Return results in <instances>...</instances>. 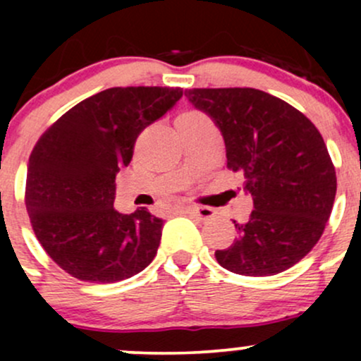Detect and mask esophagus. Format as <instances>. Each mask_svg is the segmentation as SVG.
Masks as SVG:
<instances>
[{
    "mask_svg": "<svg viewBox=\"0 0 361 361\" xmlns=\"http://www.w3.org/2000/svg\"><path fill=\"white\" fill-rule=\"evenodd\" d=\"M181 214H190V215H195L197 219H200V221H209V219L214 217V210L209 209V207H193V205H186V207H180Z\"/></svg>",
    "mask_w": 361,
    "mask_h": 361,
    "instance_id": "obj_1",
    "label": "esophagus"
}]
</instances>
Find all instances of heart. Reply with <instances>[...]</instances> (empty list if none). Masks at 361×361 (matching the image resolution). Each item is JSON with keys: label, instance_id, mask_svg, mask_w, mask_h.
<instances>
[{"label": "heart", "instance_id": "obj_1", "mask_svg": "<svg viewBox=\"0 0 361 361\" xmlns=\"http://www.w3.org/2000/svg\"><path fill=\"white\" fill-rule=\"evenodd\" d=\"M198 115L202 114H198V111H185V114L180 115V117H198Z\"/></svg>", "mask_w": 361, "mask_h": 361}]
</instances>
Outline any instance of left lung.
Instances as JSON below:
<instances>
[{"mask_svg":"<svg viewBox=\"0 0 361 361\" xmlns=\"http://www.w3.org/2000/svg\"><path fill=\"white\" fill-rule=\"evenodd\" d=\"M185 97L221 128L227 168L243 171L252 197L238 238L215 251L219 264L246 276H271L299 263L321 239L336 197V169L310 120L255 88H193Z\"/></svg>","mask_w":361,"mask_h":361,"instance_id":"left-lung-1","label":"left lung"}]
</instances>
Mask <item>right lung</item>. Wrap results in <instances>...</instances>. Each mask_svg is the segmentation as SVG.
Segmentation results:
<instances>
[{
    "label": "right lung",
    "instance_id": "obj_1",
    "mask_svg": "<svg viewBox=\"0 0 361 361\" xmlns=\"http://www.w3.org/2000/svg\"><path fill=\"white\" fill-rule=\"evenodd\" d=\"M183 97L181 88H109L66 111L37 140L25 205L35 238L74 279L115 283L154 259L163 219L114 209L115 175L139 134Z\"/></svg>",
    "mask_w": 361,
    "mask_h": 361
}]
</instances>
